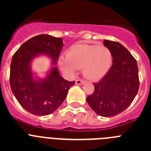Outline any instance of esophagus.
<instances>
[{"label": "esophagus", "instance_id": "esophagus-1", "mask_svg": "<svg viewBox=\"0 0 151 151\" xmlns=\"http://www.w3.org/2000/svg\"><path fill=\"white\" fill-rule=\"evenodd\" d=\"M84 82H85V81H84L83 79H77L76 81V85H82Z\"/></svg>", "mask_w": 151, "mask_h": 151}]
</instances>
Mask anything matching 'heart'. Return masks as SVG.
<instances>
[{"mask_svg":"<svg viewBox=\"0 0 151 151\" xmlns=\"http://www.w3.org/2000/svg\"><path fill=\"white\" fill-rule=\"evenodd\" d=\"M112 62L111 51L106 47L82 44L71 47L66 57L60 58V66L69 74H74L77 69L83 68L86 78L98 80L108 73Z\"/></svg>","mask_w":151,"mask_h":151,"instance_id":"heart-1","label":"heart"}]
</instances>
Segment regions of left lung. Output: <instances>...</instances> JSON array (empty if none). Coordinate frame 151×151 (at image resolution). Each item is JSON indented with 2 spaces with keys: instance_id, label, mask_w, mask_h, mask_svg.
<instances>
[{
  "instance_id": "1",
  "label": "left lung",
  "mask_w": 151,
  "mask_h": 151,
  "mask_svg": "<svg viewBox=\"0 0 151 151\" xmlns=\"http://www.w3.org/2000/svg\"><path fill=\"white\" fill-rule=\"evenodd\" d=\"M104 45L111 51L113 65L99 82L87 102L97 115L112 117L130 106L139 89L137 61L130 52L116 41L104 40Z\"/></svg>"
}]
</instances>
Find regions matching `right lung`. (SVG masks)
I'll return each mask as SVG.
<instances>
[{"instance_id":"add662e5","label":"right lung","mask_w":151,"mask_h":151,"mask_svg":"<svg viewBox=\"0 0 151 151\" xmlns=\"http://www.w3.org/2000/svg\"><path fill=\"white\" fill-rule=\"evenodd\" d=\"M63 39L49 35H39L22 44L12 57L10 85L19 104L32 114L49 115L59 107L75 81L64 79L57 67L45 79L34 80L30 63L38 54L49 55L57 63L62 50Z\"/></svg>"}]
</instances>
